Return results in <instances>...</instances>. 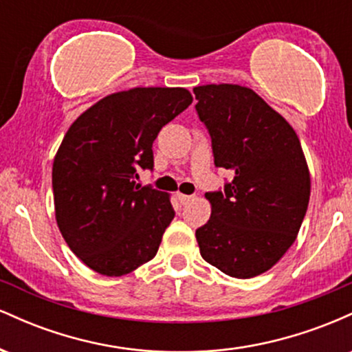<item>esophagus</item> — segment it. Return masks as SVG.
<instances>
[{"instance_id": "1", "label": "esophagus", "mask_w": 352, "mask_h": 352, "mask_svg": "<svg viewBox=\"0 0 352 352\" xmlns=\"http://www.w3.org/2000/svg\"><path fill=\"white\" fill-rule=\"evenodd\" d=\"M177 199H179L180 205H185L187 201L192 200V195H184V193H177Z\"/></svg>"}]
</instances>
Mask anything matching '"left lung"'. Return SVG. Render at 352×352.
I'll return each mask as SVG.
<instances>
[{"label": "left lung", "mask_w": 352, "mask_h": 352, "mask_svg": "<svg viewBox=\"0 0 352 352\" xmlns=\"http://www.w3.org/2000/svg\"><path fill=\"white\" fill-rule=\"evenodd\" d=\"M193 94L215 165L235 173L223 190L205 193L212 215L195 232L200 254L228 276H258L288 252L308 210L311 179L300 139L252 89L207 84Z\"/></svg>", "instance_id": "left-lung-1"}]
</instances>
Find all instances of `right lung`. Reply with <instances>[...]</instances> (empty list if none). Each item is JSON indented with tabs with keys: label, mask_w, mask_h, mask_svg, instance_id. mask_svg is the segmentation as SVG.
Segmentation results:
<instances>
[{
	"label": "right lung",
	"mask_w": 352,
	"mask_h": 352,
	"mask_svg": "<svg viewBox=\"0 0 352 352\" xmlns=\"http://www.w3.org/2000/svg\"><path fill=\"white\" fill-rule=\"evenodd\" d=\"M184 87H134L106 96L64 135L52 164L56 221L72 253L106 276L157 254L175 217L170 195L137 184L153 167L152 144L192 104Z\"/></svg>",
	"instance_id": "obj_1"
}]
</instances>
